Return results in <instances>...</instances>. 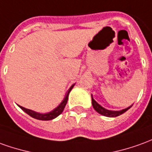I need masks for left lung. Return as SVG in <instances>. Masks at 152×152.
Returning <instances> with one entry per match:
<instances>
[{
	"instance_id": "obj_1",
	"label": "left lung",
	"mask_w": 152,
	"mask_h": 152,
	"mask_svg": "<svg viewBox=\"0 0 152 152\" xmlns=\"http://www.w3.org/2000/svg\"><path fill=\"white\" fill-rule=\"evenodd\" d=\"M91 99H92V105H93V108L94 109V110H95L96 112H98L99 114H101V115H104V116H106V117L119 116V115H121L122 113H125L128 109H129L132 107L131 105V106H129V107H128V108H126V109L119 110V111H113V110H109V109H105V108H104V107H102L100 104H99L94 99L93 96H92V94H91Z\"/></svg>"
}]
</instances>
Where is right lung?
Segmentation results:
<instances>
[{"label": "right lung", "mask_w": 152, "mask_h": 152, "mask_svg": "<svg viewBox=\"0 0 152 152\" xmlns=\"http://www.w3.org/2000/svg\"><path fill=\"white\" fill-rule=\"evenodd\" d=\"M74 86H75V84H73L72 86L70 87V89H69L68 91H67V93L66 94L65 98L63 99V100L61 102V104H60L57 108H55L53 110H52L51 112H48V113H38V112H35V111H34V110H31V109H25V108H24V107H22V106L20 105H19V107H20L23 111H24L25 113H27V114H28L29 116H31L32 118H34L43 121L52 120V119H53L55 118H57L58 115H60V114L62 113V111L64 110V108H65L66 104V103H67L69 93H70V91H72V89L74 87Z\"/></svg>", "instance_id": "obj_1"}]
</instances>
